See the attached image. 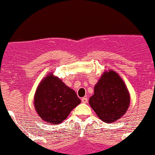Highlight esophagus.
I'll use <instances>...</instances> for the list:
<instances>
[{
  "label": "esophagus",
  "instance_id": "1",
  "mask_svg": "<svg viewBox=\"0 0 155 155\" xmlns=\"http://www.w3.org/2000/svg\"><path fill=\"white\" fill-rule=\"evenodd\" d=\"M81 101H82L83 103H87V102H88V99H87V97H84L81 99Z\"/></svg>",
  "mask_w": 155,
  "mask_h": 155
}]
</instances>
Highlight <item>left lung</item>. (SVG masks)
<instances>
[{
  "mask_svg": "<svg viewBox=\"0 0 155 155\" xmlns=\"http://www.w3.org/2000/svg\"><path fill=\"white\" fill-rule=\"evenodd\" d=\"M90 107L105 123H114L126 114L130 103L128 89L114 70L105 71L89 99Z\"/></svg>",
  "mask_w": 155,
  "mask_h": 155,
  "instance_id": "1",
  "label": "left lung"
}]
</instances>
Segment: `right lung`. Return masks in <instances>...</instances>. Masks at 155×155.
<instances>
[{
	"instance_id": "right-lung-1",
	"label": "right lung",
	"mask_w": 155,
	"mask_h": 155,
	"mask_svg": "<svg viewBox=\"0 0 155 155\" xmlns=\"http://www.w3.org/2000/svg\"><path fill=\"white\" fill-rule=\"evenodd\" d=\"M81 103L75 91L50 72L41 80L34 96V106L41 119L59 124Z\"/></svg>"
}]
</instances>
